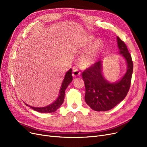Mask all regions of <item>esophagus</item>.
<instances>
[{
  "instance_id": "34e87169",
  "label": "esophagus",
  "mask_w": 147,
  "mask_h": 147,
  "mask_svg": "<svg viewBox=\"0 0 147 147\" xmlns=\"http://www.w3.org/2000/svg\"><path fill=\"white\" fill-rule=\"evenodd\" d=\"M81 74V72L79 70V69L77 68L76 67L73 68V77H77L79 76Z\"/></svg>"
}]
</instances>
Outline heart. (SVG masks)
<instances>
[{
  "label": "heart",
  "instance_id": "obj_1",
  "mask_svg": "<svg viewBox=\"0 0 147 147\" xmlns=\"http://www.w3.org/2000/svg\"><path fill=\"white\" fill-rule=\"evenodd\" d=\"M95 38L92 37L84 44L86 47L90 46L80 58V64L83 67H89L95 63L98 53L102 47L101 40H97L95 42Z\"/></svg>",
  "mask_w": 147,
  "mask_h": 147
}]
</instances>
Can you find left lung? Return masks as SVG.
Wrapping results in <instances>:
<instances>
[{"label": "left lung", "instance_id": "obj_1", "mask_svg": "<svg viewBox=\"0 0 147 147\" xmlns=\"http://www.w3.org/2000/svg\"><path fill=\"white\" fill-rule=\"evenodd\" d=\"M120 53L126 60L127 69L119 82L114 83L107 81L102 73V61L100 60L82 73L86 94V104L96 111H105L112 109L126 96L130 89L134 64L130 53L125 43L117 37Z\"/></svg>", "mask_w": 147, "mask_h": 147}]
</instances>
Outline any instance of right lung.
<instances>
[{
  "label": "right lung",
  "instance_id": "add662e5",
  "mask_svg": "<svg viewBox=\"0 0 147 147\" xmlns=\"http://www.w3.org/2000/svg\"><path fill=\"white\" fill-rule=\"evenodd\" d=\"M71 69H69V71H68L65 76L64 79L63 80V83H62L61 88L59 92V95L57 99L55 102H53L52 104L48 105L45 107L42 108H37V107H33L28 105L27 104H26V105L29 106L30 108L37 112L39 113H53L55 112L56 110H57L59 107L63 103L64 100V96H65V91L68 84L70 83L73 80L72 78V73H71Z\"/></svg>",
  "mask_w": 147,
  "mask_h": 147
}]
</instances>
